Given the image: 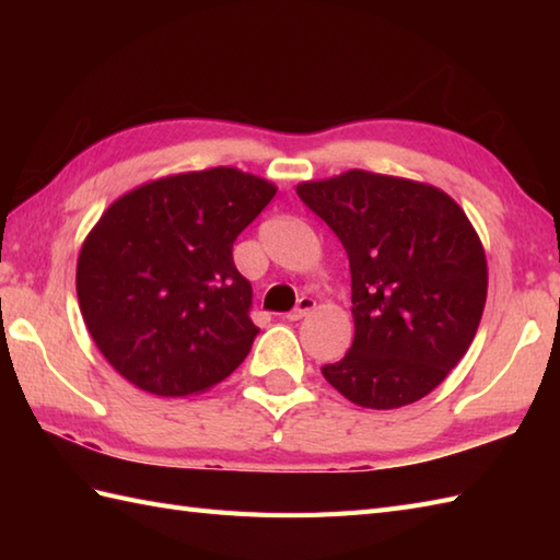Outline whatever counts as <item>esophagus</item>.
I'll use <instances>...</instances> for the list:
<instances>
[{"label":"esophagus","mask_w":560,"mask_h":560,"mask_svg":"<svg viewBox=\"0 0 560 560\" xmlns=\"http://www.w3.org/2000/svg\"><path fill=\"white\" fill-rule=\"evenodd\" d=\"M315 311V301L307 299V295H303V299L299 301V305L293 307V311L287 315V319H291V323H295V319H303L305 315H311Z\"/></svg>","instance_id":"1"}]
</instances>
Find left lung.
<instances>
[{
    "mask_svg": "<svg viewBox=\"0 0 560 560\" xmlns=\"http://www.w3.org/2000/svg\"><path fill=\"white\" fill-rule=\"evenodd\" d=\"M341 241L355 335L327 383L365 409H399L435 389L467 353L489 289L467 213L443 189L349 171L295 187Z\"/></svg>",
    "mask_w": 560,
    "mask_h": 560,
    "instance_id": "obj_1",
    "label": "left lung"
}]
</instances>
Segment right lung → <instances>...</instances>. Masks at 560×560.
Segmentation results:
<instances>
[{"label":"right lung","mask_w":560,"mask_h":560,"mask_svg":"<svg viewBox=\"0 0 560 560\" xmlns=\"http://www.w3.org/2000/svg\"><path fill=\"white\" fill-rule=\"evenodd\" d=\"M277 187L237 168L161 177L93 225L77 265L79 307L117 373L159 397L229 377L259 335L233 243Z\"/></svg>","instance_id":"1"}]
</instances>
